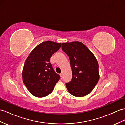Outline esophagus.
I'll return each mask as SVG.
<instances>
[{"label": "esophagus", "mask_w": 125, "mask_h": 125, "mask_svg": "<svg viewBox=\"0 0 125 125\" xmlns=\"http://www.w3.org/2000/svg\"><path fill=\"white\" fill-rule=\"evenodd\" d=\"M60 77H61V78H62V77H63V74H62V73H61V74H60Z\"/></svg>", "instance_id": "34e87169"}]
</instances>
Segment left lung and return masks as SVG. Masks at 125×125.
Instances as JSON below:
<instances>
[{
  "label": "left lung",
  "instance_id": "left-lung-1",
  "mask_svg": "<svg viewBox=\"0 0 125 125\" xmlns=\"http://www.w3.org/2000/svg\"><path fill=\"white\" fill-rule=\"evenodd\" d=\"M62 49L69 57L72 68L71 81L66 84L68 92L76 97L87 95L99 80V64L95 57L79 41L63 43Z\"/></svg>",
  "mask_w": 125,
  "mask_h": 125
}]
</instances>
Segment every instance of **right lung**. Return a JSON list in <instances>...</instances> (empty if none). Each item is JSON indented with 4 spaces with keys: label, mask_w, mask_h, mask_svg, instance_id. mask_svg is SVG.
I'll use <instances>...</instances> for the list:
<instances>
[{
    "label": "right lung",
    "mask_w": 125,
    "mask_h": 125,
    "mask_svg": "<svg viewBox=\"0 0 125 125\" xmlns=\"http://www.w3.org/2000/svg\"><path fill=\"white\" fill-rule=\"evenodd\" d=\"M61 46L62 43L44 41L37 45L26 59L22 72L23 81L34 96H47L59 80L60 76L53 69L50 58Z\"/></svg>",
    "instance_id": "add662e5"
}]
</instances>
